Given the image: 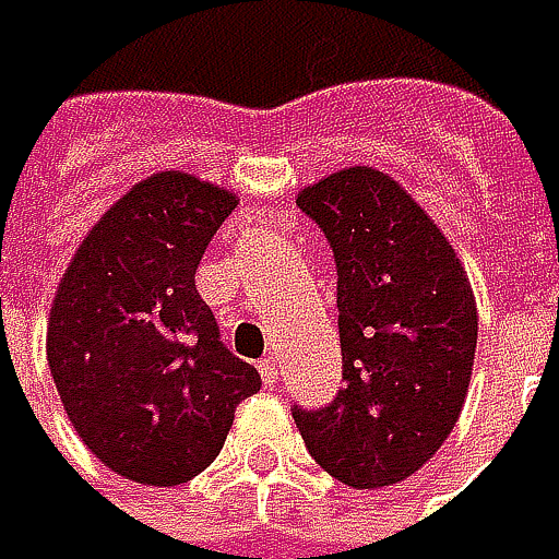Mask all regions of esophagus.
Segmentation results:
<instances>
[{
    "label": "esophagus",
    "mask_w": 559,
    "mask_h": 559,
    "mask_svg": "<svg viewBox=\"0 0 559 559\" xmlns=\"http://www.w3.org/2000/svg\"><path fill=\"white\" fill-rule=\"evenodd\" d=\"M259 376H262L265 389H272V385L278 382V366H275V359H262V362H259Z\"/></svg>",
    "instance_id": "34e87169"
}]
</instances>
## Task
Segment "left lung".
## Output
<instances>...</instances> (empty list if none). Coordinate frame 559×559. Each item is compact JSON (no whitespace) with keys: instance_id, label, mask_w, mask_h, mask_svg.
Masks as SVG:
<instances>
[{"instance_id":"left-lung-1","label":"left lung","mask_w":559,"mask_h":559,"mask_svg":"<svg viewBox=\"0 0 559 559\" xmlns=\"http://www.w3.org/2000/svg\"><path fill=\"white\" fill-rule=\"evenodd\" d=\"M336 259L343 389L294 407L310 456L343 486L385 489L450 437L473 379L469 275L427 210L385 170L356 165L297 190Z\"/></svg>"}]
</instances>
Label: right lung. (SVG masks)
Masks as SVG:
<instances>
[{
	"mask_svg": "<svg viewBox=\"0 0 559 559\" xmlns=\"http://www.w3.org/2000/svg\"><path fill=\"white\" fill-rule=\"evenodd\" d=\"M239 197L183 170L129 187L83 236L48 317V366L90 453L142 486H180L262 389L197 294V265Z\"/></svg>",
	"mask_w": 559,
	"mask_h": 559,
	"instance_id": "right-lung-1",
	"label": "right lung"
}]
</instances>
